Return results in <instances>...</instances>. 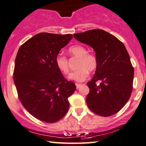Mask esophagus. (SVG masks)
<instances>
[{
  "mask_svg": "<svg viewBox=\"0 0 146 146\" xmlns=\"http://www.w3.org/2000/svg\"><path fill=\"white\" fill-rule=\"evenodd\" d=\"M76 87H77V89H79V87H80L81 85H82V84H80V83H76Z\"/></svg>",
  "mask_w": 146,
  "mask_h": 146,
  "instance_id": "obj_1",
  "label": "esophagus"
}]
</instances>
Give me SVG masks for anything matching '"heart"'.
Instances as JSON below:
<instances>
[{
  "label": "heart",
  "instance_id": "1",
  "mask_svg": "<svg viewBox=\"0 0 146 146\" xmlns=\"http://www.w3.org/2000/svg\"><path fill=\"white\" fill-rule=\"evenodd\" d=\"M68 53L71 57L78 58L77 69L69 75V79L78 82L85 81L89 76V71L93 72L98 66V57L95 53L87 52L85 46L75 44L68 48ZM55 64L58 69L65 75L69 73V64L65 56L59 55L55 58Z\"/></svg>",
  "mask_w": 146,
  "mask_h": 146
}]
</instances>
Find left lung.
<instances>
[{
    "instance_id": "obj_1",
    "label": "left lung",
    "mask_w": 146,
    "mask_h": 146,
    "mask_svg": "<svg viewBox=\"0 0 146 146\" xmlns=\"http://www.w3.org/2000/svg\"><path fill=\"white\" fill-rule=\"evenodd\" d=\"M77 40L93 48L98 57L96 74L87 82L86 98L91 111L108 117L123 108L133 89L134 69L123 42L102 29L73 35Z\"/></svg>"
}]
</instances>
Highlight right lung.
<instances>
[{
    "label": "right lung",
    "mask_w": 146,
    "mask_h": 146,
    "mask_svg": "<svg viewBox=\"0 0 146 146\" xmlns=\"http://www.w3.org/2000/svg\"><path fill=\"white\" fill-rule=\"evenodd\" d=\"M72 38L71 34L40 33L18 50L13 72L17 94L27 111L40 121L55 123L69 110L68 98L76 86L64 77L55 58Z\"/></svg>",
    "instance_id": "obj_1"
}]
</instances>
